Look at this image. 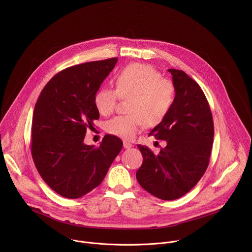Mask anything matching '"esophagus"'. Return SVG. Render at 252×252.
Masks as SVG:
<instances>
[{"label": "esophagus", "instance_id": "34e87169", "mask_svg": "<svg viewBox=\"0 0 252 252\" xmlns=\"http://www.w3.org/2000/svg\"><path fill=\"white\" fill-rule=\"evenodd\" d=\"M123 146H124V148H131L133 146V144H131L130 142L125 141V142H123Z\"/></svg>", "mask_w": 252, "mask_h": 252}]
</instances>
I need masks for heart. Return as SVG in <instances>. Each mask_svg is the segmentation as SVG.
I'll list each match as a JSON object with an SVG mask.
<instances>
[{
  "label": "heart",
  "instance_id": "obj_1",
  "mask_svg": "<svg viewBox=\"0 0 252 252\" xmlns=\"http://www.w3.org/2000/svg\"><path fill=\"white\" fill-rule=\"evenodd\" d=\"M176 98V87L151 66L134 63L119 72L115 89L103 88L95 96L99 112L108 116L115 110L119 99L128 100L127 115H119L106 124L108 134L133 140L144 126L158 125L169 113Z\"/></svg>",
  "mask_w": 252,
  "mask_h": 252
}]
</instances>
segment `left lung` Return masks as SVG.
I'll return each mask as SVG.
<instances>
[{"instance_id":"left-lung-1","label":"left lung","mask_w":252,"mask_h":252,"mask_svg":"<svg viewBox=\"0 0 252 252\" xmlns=\"http://www.w3.org/2000/svg\"><path fill=\"white\" fill-rule=\"evenodd\" d=\"M176 98L167 116L149 135L167 145L154 154L139 144L144 162L137 171L140 185L151 195L166 201L179 199L204 176L214 141V120L208 100L199 86L183 71L169 69Z\"/></svg>"}]
</instances>
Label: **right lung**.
Wrapping results in <instances>:
<instances>
[{
	"label": "right lung",
	"mask_w": 252,
	"mask_h": 252,
	"mask_svg": "<svg viewBox=\"0 0 252 252\" xmlns=\"http://www.w3.org/2000/svg\"><path fill=\"white\" fill-rule=\"evenodd\" d=\"M117 60L87 62L58 72L36 101L32 157L42 180L65 198H80L99 186L122 149V141L113 135H106L98 147L83 143L86 130L100 117L96 93Z\"/></svg>",
	"instance_id": "obj_1"
}]
</instances>
